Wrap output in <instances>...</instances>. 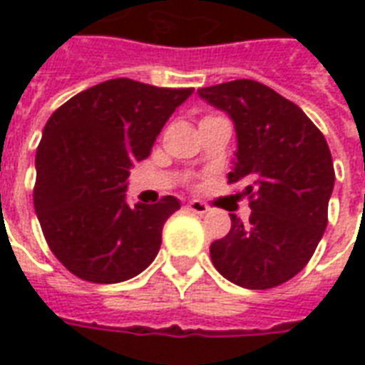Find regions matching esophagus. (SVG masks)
<instances>
[{
  "label": "esophagus",
  "mask_w": 365,
  "mask_h": 365,
  "mask_svg": "<svg viewBox=\"0 0 365 365\" xmlns=\"http://www.w3.org/2000/svg\"><path fill=\"white\" fill-rule=\"evenodd\" d=\"M185 207H187V211H191V213L195 215H205L207 211H209V205L203 203V201H199V199H193V201H190Z\"/></svg>",
  "instance_id": "esophagus-1"
}]
</instances>
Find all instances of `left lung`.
<instances>
[{"mask_svg": "<svg viewBox=\"0 0 365 365\" xmlns=\"http://www.w3.org/2000/svg\"><path fill=\"white\" fill-rule=\"evenodd\" d=\"M197 93L235 120L238 150L229 183L246 182L250 221L230 215L211 245L219 274L246 289H272L305 268L329 222L334 166L329 144L301 107L254 80Z\"/></svg>", "mask_w": 365, "mask_h": 365, "instance_id": "8db88e82", "label": "left lung"}]
</instances>
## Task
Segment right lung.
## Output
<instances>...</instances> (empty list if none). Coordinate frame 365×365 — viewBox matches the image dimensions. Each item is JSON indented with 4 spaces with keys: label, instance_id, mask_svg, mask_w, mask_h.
I'll list each match as a JSON object with an SVG mask.
<instances>
[{
    "label": "right lung",
    "instance_id": "1",
    "mask_svg": "<svg viewBox=\"0 0 365 365\" xmlns=\"http://www.w3.org/2000/svg\"><path fill=\"white\" fill-rule=\"evenodd\" d=\"M191 93L115 78L68 99L46 120L33 201L46 245L80 279L125 282L156 258L164 222L180 201L166 195L128 207V170L150 156L170 115Z\"/></svg>",
    "mask_w": 365,
    "mask_h": 365
}]
</instances>
